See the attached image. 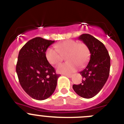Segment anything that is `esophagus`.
<instances>
[{
	"label": "esophagus",
	"mask_w": 124,
	"mask_h": 124,
	"mask_svg": "<svg viewBox=\"0 0 124 124\" xmlns=\"http://www.w3.org/2000/svg\"><path fill=\"white\" fill-rule=\"evenodd\" d=\"M64 75L65 76H66V77H68V78H71L72 77V74H64Z\"/></svg>",
	"instance_id": "esophagus-1"
}]
</instances>
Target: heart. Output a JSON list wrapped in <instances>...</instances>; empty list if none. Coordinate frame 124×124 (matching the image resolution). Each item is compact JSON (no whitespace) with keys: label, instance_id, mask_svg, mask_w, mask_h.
I'll return each mask as SVG.
<instances>
[{"label":"heart","instance_id":"1","mask_svg":"<svg viewBox=\"0 0 124 124\" xmlns=\"http://www.w3.org/2000/svg\"><path fill=\"white\" fill-rule=\"evenodd\" d=\"M55 48L49 47L46 50L45 56L47 61L52 65L59 64L63 60V56H66V63L61 64L56 68L58 72L68 74L74 72L78 65L84 66L89 60L90 50L84 43H78L74 40H66L58 43Z\"/></svg>","mask_w":124,"mask_h":124}]
</instances>
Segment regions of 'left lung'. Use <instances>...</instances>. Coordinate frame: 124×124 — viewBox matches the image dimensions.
<instances>
[{
    "label": "left lung",
    "mask_w": 124,
    "mask_h": 124,
    "mask_svg": "<svg viewBox=\"0 0 124 124\" xmlns=\"http://www.w3.org/2000/svg\"><path fill=\"white\" fill-rule=\"evenodd\" d=\"M78 39L87 45L91 54L87 66L79 72L82 82L73 85L72 88L81 97L91 98L99 93L108 79L110 56L104 44L93 36L83 34Z\"/></svg>",
    "instance_id": "left-lung-1"
}]
</instances>
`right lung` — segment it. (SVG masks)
I'll return each mask as SVG.
<instances>
[{"instance_id": "add662e5", "label": "right lung", "mask_w": 124, "mask_h": 124, "mask_svg": "<svg viewBox=\"0 0 124 124\" xmlns=\"http://www.w3.org/2000/svg\"><path fill=\"white\" fill-rule=\"evenodd\" d=\"M54 42L36 37L25 44L18 54L16 71L20 85L37 100H44L53 93L60 77L45 56L46 50Z\"/></svg>"}]
</instances>
